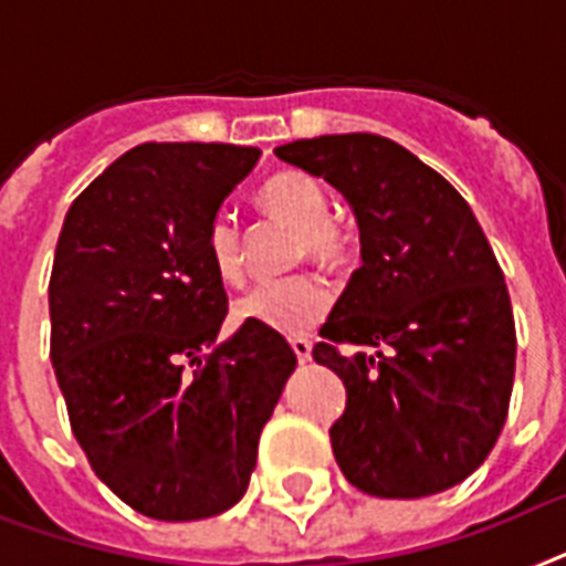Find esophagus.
<instances>
[{"label": "esophagus", "mask_w": 566, "mask_h": 566, "mask_svg": "<svg viewBox=\"0 0 566 566\" xmlns=\"http://www.w3.org/2000/svg\"><path fill=\"white\" fill-rule=\"evenodd\" d=\"M289 344H292L297 361H301V364L312 361V344H310V340H306V338H292V340H289Z\"/></svg>", "instance_id": "esophagus-1"}]
</instances>
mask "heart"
I'll use <instances>...</instances> for the list:
<instances>
[{"label": "heart", "instance_id": "obj_1", "mask_svg": "<svg viewBox=\"0 0 566 566\" xmlns=\"http://www.w3.org/2000/svg\"><path fill=\"white\" fill-rule=\"evenodd\" d=\"M260 205L280 222L301 231V249L315 260L340 256L338 228L329 222V199L315 179L303 172H277L260 188ZM205 256L222 283L237 286L245 277L242 233L231 213H217L205 228ZM333 306V292L324 280L294 274L283 280H265L233 303V315L272 329L280 335H303L315 329Z\"/></svg>", "mask_w": 566, "mask_h": 566}]
</instances>
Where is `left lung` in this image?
Wrapping results in <instances>:
<instances>
[{
    "instance_id": "8db88e82",
    "label": "left lung",
    "mask_w": 566,
    "mask_h": 566,
    "mask_svg": "<svg viewBox=\"0 0 566 566\" xmlns=\"http://www.w3.org/2000/svg\"><path fill=\"white\" fill-rule=\"evenodd\" d=\"M274 156L329 181L361 240V269L312 349L347 387L329 428L344 478L401 501L462 483L501 437L517 349L503 272L469 202L381 135L301 138ZM340 343L359 349L347 357Z\"/></svg>"
}]
</instances>
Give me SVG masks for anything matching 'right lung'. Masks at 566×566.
<instances>
[{"mask_svg":"<svg viewBox=\"0 0 566 566\" xmlns=\"http://www.w3.org/2000/svg\"><path fill=\"white\" fill-rule=\"evenodd\" d=\"M260 149L138 144L72 202L49 283L51 364L72 431L120 501L156 521L240 503L297 356L242 324L219 340L228 294L205 228Z\"/></svg>","mask_w":566,"mask_h":566,"instance_id":"obj_1","label":"right lung"}]
</instances>
